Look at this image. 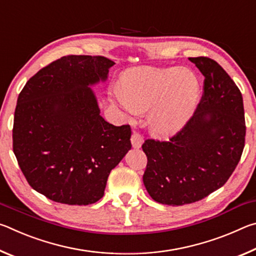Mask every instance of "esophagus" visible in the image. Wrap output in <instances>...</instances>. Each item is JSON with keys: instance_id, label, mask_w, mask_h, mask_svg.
<instances>
[{"instance_id": "esophagus-1", "label": "esophagus", "mask_w": 256, "mask_h": 256, "mask_svg": "<svg viewBox=\"0 0 256 256\" xmlns=\"http://www.w3.org/2000/svg\"><path fill=\"white\" fill-rule=\"evenodd\" d=\"M131 144L134 149H138L142 146V144H144V138L141 136L140 133L133 132L131 136Z\"/></svg>"}]
</instances>
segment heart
I'll use <instances>...</instances> for the list:
<instances>
[{
  "label": "heart",
  "instance_id": "obj_1",
  "mask_svg": "<svg viewBox=\"0 0 256 256\" xmlns=\"http://www.w3.org/2000/svg\"><path fill=\"white\" fill-rule=\"evenodd\" d=\"M200 84L188 68H138L124 76L114 90L118 105L128 116L148 110L154 136H172L188 123L196 110Z\"/></svg>",
  "mask_w": 256,
  "mask_h": 256
}]
</instances>
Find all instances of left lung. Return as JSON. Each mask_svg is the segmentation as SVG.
<instances>
[{
  "label": "left lung",
  "instance_id": "left-lung-1",
  "mask_svg": "<svg viewBox=\"0 0 256 256\" xmlns=\"http://www.w3.org/2000/svg\"><path fill=\"white\" fill-rule=\"evenodd\" d=\"M204 76L196 110L170 141L146 140L144 184L156 202L183 206L224 186L240 162L245 144L242 94L216 60L190 58Z\"/></svg>",
  "mask_w": 256,
  "mask_h": 256
}]
</instances>
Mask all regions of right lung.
<instances>
[{
  "label": "right lung",
  "instance_id": "right-lung-1",
  "mask_svg": "<svg viewBox=\"0 0 256 256\" xmlns=\"http://www.w3.org/2000/svg\"><path fill=\"white\" fill-rule=\"evenodd\" d=\"M114 64L104 56H63L21 90L14 152L29 185L52 201L100 200L110 170L131 149L130 125L106 122L92 89L107 80Z\"/></svg>",
  "mask_w": 256,
  "mask_h": 256
}]
</instances>
